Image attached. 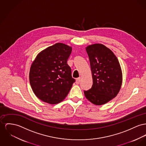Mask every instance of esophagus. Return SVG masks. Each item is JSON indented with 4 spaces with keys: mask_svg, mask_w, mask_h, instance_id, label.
<instances>
[{
    "mask_svg": "<svg viewBox=\"0 0 146 146\" xmlns=\"http://www.w3.org/2000/svg\"><path fill=\"white\" fill-rule=\"evenodd\" d=\"M80 80H81V78H77L76 80V84H80Z\"/></svg>",
    "mask_w": 146,
    "mask_h": 146,
    "instance_id": "34e87169",
    "label": "esophagus"
}]
</instances>
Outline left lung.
<instances>
[{
    "label": "left lung",
    "instance_id": "obj_1",
    "mask_svg": "<svg viewBox=\"0 0 146 146\" xmlns=\"http://www.w3.org/2000/svg\"><path fill=\"white\" fill-rule=\"evenodd\" d=\"M90 60L93 84L84 91L86 98L100 106L112 100L118 94L122 84V72L114 53L102 44H94L86 48Z\"/></svg>",
    "mask_w": 146,
    "mask_h": 146
}]
</instances>
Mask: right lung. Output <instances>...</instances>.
<instances>
[{"mask_svg":"<svg viewBox=\"0 0 146 146\" xmlns=\"http://www.w3.org/2000/svg\"><path fill=\"white\" fill-rule=\"evenodd\" d=\"M71 51L68 45L56 43L40 52L31 64L30 84L41 101L54 105L67 96L75 81L67 64Z\"/></svg>","mask_w":146,"mask_h":146,"instance_id":"right-lung-1","label":"right lung"}]
</instances>
